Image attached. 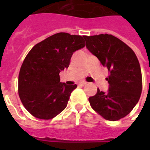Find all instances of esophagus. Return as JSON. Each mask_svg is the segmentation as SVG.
Masks as SVG:
<instances>
[{"label": "esophagus", "instance_id": "34e87169", "mask_svg": "<svg viewBox=\"0 0 150 150\" xmlns=\"http://www.w3.org/2000/svg\"><path fill=\"white\" fill-rule=\"evenodd\" d=\"M87 82H85V81H81V82H79V86H85V85H86Z\"/></svg>", "mask_w": 150, "mask_h": 150}]
</instances>
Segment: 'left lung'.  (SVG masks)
<instances>
[{"label":"left lung","mask_w":150,"mask_h":150,"mask_svg":"<svg viewBox=\"0 0 150 150\" xmlns=\"http://www.w3.org/2000/svg\"><path fill=\"white\" fill-rule=\"evenodd\" d=\"M87 49L108 69L107 93L99 88L89 98L93 109L108 121H118L135 107L142 93L140 64L135 52L123 41L110 34L84 37Z\"/></svg>","instance_id":"left-lung-1"}]
</instances>
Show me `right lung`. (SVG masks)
Listing matches in <instances>:
<instances>
[{
  "label": "right lung",
  "mask_w": 150,
  "mask_h": 150,
  "mask_svg": "<svg viewBox=\"0 0 150 150\" xmlns=\"http://www.w3.org/2000/svg\"><path fill=\"white\" fill-rule=\"evenodd\" d=\"M83 37L58 33L36 44L28 53L18 75V95L33 117L49 120L65 109L77 85L60 82L59 73L68 68L73 53L84 47Z\"/></svg>",
  "instance_id": "1"
}]
</instances>
